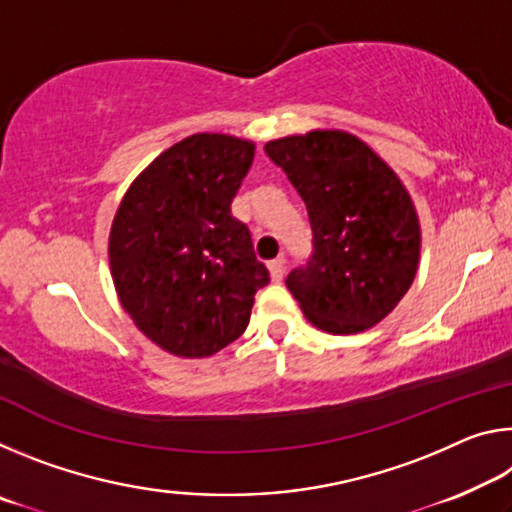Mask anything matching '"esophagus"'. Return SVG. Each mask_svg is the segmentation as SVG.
<instances>
[{"label": "esophagus", "mask_w": 512, "mask_h": 512, "mask_svg": "<svg viewBox=\"0 0 512 512\" xmlns=\"http://www.w3.org/2000/svg\"><path fill=\"white\" fill-rule=\"evenodd\" d=\"M284 266H287V262H284V257L268 262V271H271V280L273 282H280L282 280V277H284Z\"/></svg>", "instance_id": "esophagus-1"}]
</instances>
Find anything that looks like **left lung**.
Listing matches in <instances>:
<instances>
[{"mask_svg": "<svg viewBox=\"0 0 512 512\" xmlns=\"http://www.w3.org/2000/svg\"><path fill=\"white\" fill-rule=\"evenodd\" d=\"M264 151L305 201L311 225V255L287 275L293 298L325 332L377 325L418 271L420 225L400 178L341 131L282 137Z\"/></svg>", "mask_w": 512, "mask_h": 512, "instance_id": "8db88e82", "label": "left lung"}]
</instances>
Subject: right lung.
<instances>
[{
  "label": "right lung",
  "mask_w": 512,
  "mask_h": 512,
  "mask_svg": "<svg viewBox=\"0 0 512 512\" xmlns=\"http://www.w3.org/2000/svg\"><path fill=\"white\" fill-rule=\"evenodd\" d=\"M255 144L198 133L135 180L110 230L112 280L133 323L178 357H210L244 334L271 282L232 198Z\"/></svg>",
  "instance_id": "add662e5"
}]
</instances>
